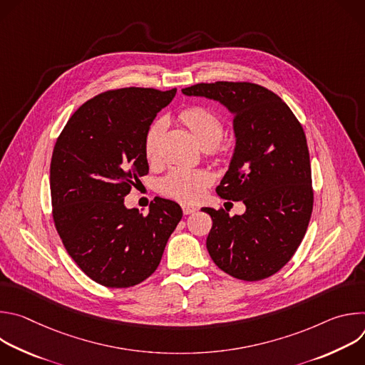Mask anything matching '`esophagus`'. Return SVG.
I'll return each mask as SVG.
<instances>
[{
	"label": "esophagus",
	"mask_w": 365,
	"mask_h": 365,
	"mask_svg": "<svg viewBox=\"0 0 365 365\" xmlns=\"http://www.w3.org/2000/svg\"><path fill=\"white\" fill-rule=\"evenodd\" d=\"M182 210H183V214H185V215H189V214L196 212L197 207L193 206V205H182Z\"/></svg>",
	"instance_id": "1"
}]
</instances>
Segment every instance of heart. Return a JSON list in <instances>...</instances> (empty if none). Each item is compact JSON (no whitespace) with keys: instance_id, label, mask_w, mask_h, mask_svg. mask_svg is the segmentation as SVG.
Here are the masks:
<instances>
[{"instance_id":"1","label":"heart","mask_w":365,"mask_h":365,"mask_svg":"<svg viewBox=\"0 0 365 365\" xmlns=\"http://www.w3.org/2000/svg\"><path fill=\"white\" fill-rule=\"evenodd\" d=\"M180 120L202 147L218 148L224 134V124L218 115L203 107H192L180 113ZM165 130L166 120L158 118L145 133L144 153L150 162L158 159ZM212 182L214 176L211 172L178 166L160 180V192L178 202L193 203L202 197L205 189Z\"/></svg>"}]
</instances>
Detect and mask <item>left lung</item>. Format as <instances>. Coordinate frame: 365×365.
<instances>
[{
	"label": "left lung",
	"mask_w": 365,
	"mask_h": 365,
	"mask_svg": "<svg viewBox=\"0 0 365 365\" xmlns=\"http://www.w3.org/2000/svg\"><path fill=\"white\" fill-rule=\"evenodd\" d=\"M182 92L214 99L234 117L235 148L217 193L241 200L245 212L203 207L212 218L207 252L235 279L270 277L296 252L314 207L303 128L280 96L255 83H197Z\"/></svg>",
	"instance_id": "1"
}]
</instances>
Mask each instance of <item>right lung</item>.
Here are the masks:
<instances>
[{
    "mask_svg": "<svg viewBox=\"0 0 365 365\" xmlns=\"http://www.w3.org/2000/svg\"><path fill=\"white\" fill-rule=\"evenodd\" d=\"M176 88H123L86 101L61 133L50 163L55 227L68 254L93 282L131 287L150 277L182 207L155 197L148 215L124 197L148 173L144 137Z\"/></svg>",
    "mask_w": 365,
    "mask_h": 365,
    "instance_id": "1",
    "label": "right lung"
}]
</instances>
